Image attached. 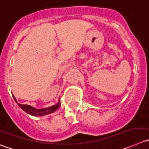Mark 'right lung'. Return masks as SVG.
<instances>
[{"instance_id":"right-lung-1","label":"right lung","mask_w":149,"mask_h":149,"mask_svg":"<svg viewBox=\"0 0 149 149\" xmlns=\"http://www.w3.org/2000/svg\"><path fill=\"white\" fill-rule=\"evenodd\" d=\"M15 99V101H16L17 104H18V106L20 107L22 109H23L24 112H26V113L29 114L31 115H33V116H43V115H48V114H51L52 112H55L56 109L59 108V107L60 106V102H59V100L58 101V103L55 105H53V106L49 107L47 108H42V109H36V108L30 106V105H27V104H20L19 103H17V99L15 98V97L14 95H12Z\"/></svg>"}]
</instances>
